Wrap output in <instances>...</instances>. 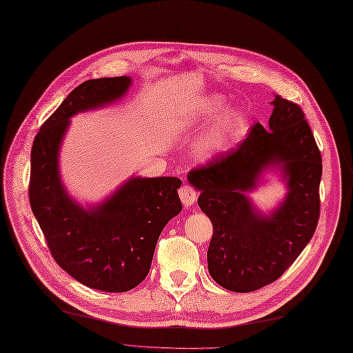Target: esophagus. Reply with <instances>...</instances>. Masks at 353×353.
I'll return each mask as SVG.
<instances>
[{"instance_id": "1", "label": "esophagus", "mask_w": 353, "mask_h": 353, "mask_svg": "<svg viewBox=\"0 0 353 353\" xmlns=\"http://www.w3.org/2000/svg\"><path fill=\"white\" fill-rule=\"evenodd\" d=\"M179 198L182 201L183 207H191L192 204H195V201L198 198L195 190L190 185H183L181 190H179Z\"/></svg>"}]
</instances>
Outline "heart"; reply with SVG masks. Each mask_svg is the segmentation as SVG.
I'll return each instance as SVG.
<instances>
[{"instance_id": "obj_1", "label": "heart", "mask_w": 353, "mask_h": 353, "mask_svg": "<svg viewBox=\"0 0 353 353\" xmlns=\"http://www.w3.org/2000/svg\"><path fill=\"white\" fill-rule=\"evenodd\" d=\"M224 108L225 100L221 96L212 94L207 97L195 110V125H208ZM241 123L243 114L240 112L232 110L225 113L221 119H218L195 141L192 148L194 158L198 162L205 163L224 154L236 141Z\"/></svg>"}]
</instances>
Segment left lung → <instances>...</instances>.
<instances>
[{"mask_svg": "<svg viewBox=\"0 0 353 353\" xmlns=\"http://www.w3.org/2000/svg\"><path fill=\"white\" fill-rule=\"evenodd\" d=\"M272 105L267 128L256 123L236 149L188 174L214 228L208 272L237 293L259 290L286 272L313 237L321 211L322 158L305 113L279 94ZM276 169L288 192L264 214L246 192Z\"/></svg>", "mask_w": 353, "mask_h": 353, "instance_id": "1", "label": "left lung"}]
</instances>
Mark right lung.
Segmentation results:
<instances>
[{
    "instance_id": "right-lung-1",
    "label": "right lung",
    "mask_w": 353,
    "mask_h": 353,
    "mask_svg": "<svg viewBox=\"0 0 353 353\" xmlns=\"http://www.w3.org/2000/svg\"><path fill=\"white\" fill-rule=\"evenodd\" d=\"M129 76L81 83L48 117L32 143L30 205L56 263L85 286L132 290L146 277L157 241L182 210L175 176H132L96 205H81L64 188L59 155L70 119L122 99Z\"/></svg>"
}]
</instances>
